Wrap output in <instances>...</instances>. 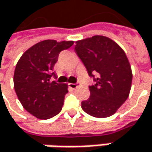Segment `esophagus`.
Masks as SVG:
<instances>
[{
    "instance_id": "obj_1",
    "label": "esophagus",
    "mask_w": 152,
    "mask_h": 152,
    "mask_svg": "<svg viewBox=\"0 0 152 152\" xmlns=\"http://www.w3.org/2000/svg\"><path fill=\"white\" fill-rule=\"evenodd\" d=\"M79 85H80V83H76V84H68V86H69V88H71V89H73V90H75V89H77L78 87H79Z\"/></svg>"
}]
</instances>
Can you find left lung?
I'll use <instances>...</instances> for the list:
<instances>
[{"mask_svg":"<svg viewBox=\"0 0 152 152\" xmlns=\"http://www.w3.org/2000/svg\"><path fill=\"white\" fill-rule=\"evenodd\" d=\"M74 49L95 82L89 86L91 96L81 102V107L95 118L112 116L131 89L133 76L127 56L113 40L102 35L76 41Z\"/></svg>","mask_w":152,"mask_h":152,"instance_id":"obj_1","label":"left lung"}]
</instances>
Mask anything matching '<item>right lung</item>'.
<instances>
[{"label": "right lung", "mask_w": 152, "mask_h": 152, "mask_svg": "<svg viewBox=\"0 0 152 152\" xmlns=\"http://www.w3.org/2000/svg\"><path fill=\"white\" fill-rule=\"evenodd\" d=\"M73 41L56 42L47 39L27 50L18 61L13 83L23 107L39 119H49L61 112L67 85L58 84L54 66L61 50Z\"/></svg>", "instance_id": "obj_1"}]
</instances>
